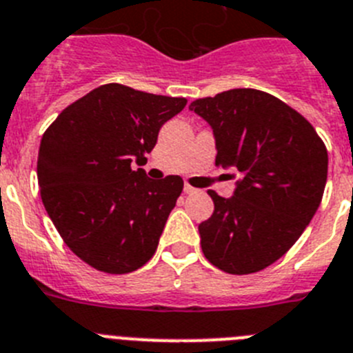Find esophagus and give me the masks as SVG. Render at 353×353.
Masks as SVG:
<instances>
[{
	"mask_svg": "<svg viewBox=\"0 0 353 353\" xmlns=\"http://www.w3.org/2000/svg\"><path fill=\"white\" fill-rule=\"evenodd\" d=\"M185 194H197V188H194L192 185L185 183Z\"/></svg>",
	"mask_w": 353,
	"mask_h": 353,
	"instance_id": "esophagus-1",
	"label": "esophagus"
}]
</instances>
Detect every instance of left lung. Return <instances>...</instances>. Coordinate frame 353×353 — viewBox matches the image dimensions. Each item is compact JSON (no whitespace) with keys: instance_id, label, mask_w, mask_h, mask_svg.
<instances>
[{"instance_id":"1","label":"left lung","mask_w":353,"mask_h":353,"mask_svg":"<svg viewBox=\"0 0 353 353\" xmlns=\"http://www.w3.org/2000/svg\"><path fill=\"white\" fill-rule=\"evenodd\" d=\"M190 110L213 128L214 163L240 174L231 199L208 190L214 211L199 223L202 252L222 272L256 274L283 257L316 213L327 147L307 119L256 88L195 99Z\"/></svg>"}]
</instances>
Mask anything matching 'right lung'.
Masks as SVG:
<instances>
[{
  "mask_svg": "<svg viewBox=\"0 0 353 353\" xmlns=\"http://www.w3.org/2000/svg\"><path fill=\"white\" fill-rule=\"evenodd\" d=\"M185 106V97L101 85L42 134V202L67 247L92 268L130 274L154 256L183 179L152 181L133 163L145 165L159 128Z\"/></svg>",
  "mask_w": 353,
  "mask_h": 353,
  "instance_id": "obj_1",
  "label": "right lung"
}]
</instances>
